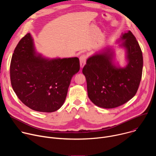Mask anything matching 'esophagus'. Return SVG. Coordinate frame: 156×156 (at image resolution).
<instances>
[{"mask_svg": "<svg viewBox=\"0 0 156 156\" xmlns=\"http://www.w3.org/2000/svg\"><path fill=\"white\" fill-rule=\"evenodd\" d=\"M86 55H81L80 57V66L81 68H83L86 64Z\"/></svg>", "mask_w": 156, "mask_h": 156, "instance_id": "34e87169", "label": "esophagus"}]
</instances>
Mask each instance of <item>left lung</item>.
<instances>
[{
	"instance_id": "1",
	"label": "left lung",
	"mask_w": 156,
	"mask_h": 156,
	"mask_svg": "<svg viewBox=\"0 0 156 156\" xmlns=\"http://www.w3.org/2000/svg\"><path fill=\"white\" fill-rule=\"evenodd\" d=\"M125 50L126 65L115 62V50L107 47L89 57L82 72L87 83V95L96 105L112 108L123 105L135 96L141 81L143 58L136 37L130 31L117 40Z\"/></svg>"
}]
</instances>
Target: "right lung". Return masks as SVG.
<instances>
[{"mask_svg": "<svg viewBox=\"0 0 156 156\" xmlns=\"http://www.w3.org/2000/svg\"><path fill=\"white\" fill-rule=\"evenodd\" d=\"M79 70L78 57L49 58L37 53L28 33L12 57L11 84L25 105L37 112H53L63 104L72 78Z\"/></svg>", "mask_w": 156, "mask_h": 156, "instance_id": "obj_1", "label": "right lung"}]
</instances>
